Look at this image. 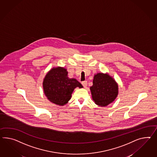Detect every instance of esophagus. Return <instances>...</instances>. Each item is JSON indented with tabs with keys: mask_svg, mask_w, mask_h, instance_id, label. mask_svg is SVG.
Returning a JSON list of instances; mask_svg holds the SVG:
<instances>
[{
	"mask_svg": "<svg viewBox=\"0 0 157 157\" xmlns=\"http://www.w3.org/2000/svg\"><path fill=\"white\" fill-rule=\"evenodd\" d=\"M81 84H82V85H83V86H84V88H86V87L87 86L88 82H87V81H82V82H81Z\"/></svg>",
	"mask_w": 157,
	"mask_h": 157,
	"instance_id": "34e87169",
	"label": "esophagus"
}]
</instances>
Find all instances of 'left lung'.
Segmentation results:
<instances>
[{"instance_id":"obj_1","label":"left lung","mask_w":157,"mask_h":157,"mask_svg":"<svg viewBox=\"0 0 157 157\" xmlns=\"http://www.w3.org/2000/svg\"><path fill=\"white\" fill-rule=\"evenodd\" d=\"M90 90L94 103L101 107L106 106L116 100L118 94V85L108 73H97L94 76Z\"/></svg>"}]
</instances>
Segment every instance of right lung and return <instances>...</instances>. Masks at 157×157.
<instances>
[{
    "instance_id": "add662e5",
    "label": "right lung",
    "mask_w": 157,
    "mask_h": 157,
    "mask_svg": "<svg viewBox=\"0 0 157 157\" xmlns=\"http://www.w3.org/2000/svg\"><path fill=\"white\" fill-rule=\"evenodd\" d=\"M68 71L64 67H53L45 75L43 82L45 96L51 102L64 106L71 98L74 89L82 85L75 78L68 77Z\"/></svg>"
}]
</instances>
